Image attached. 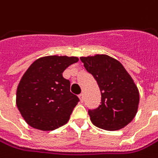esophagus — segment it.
<instances>
[{
	"label": "esophagus",
	"mask_w": 158,
	"mask_h": 158,
	"mask_svg": "<svg viewBox=\"0 0 158 158\" xmlns=\"http://www.w3.org/2000/svg\"><path fill=\"white\" fill-rule=\"evenodd\" d=\"M79 99H80V101H81V102L83 103V93H81V94L79 95Z\"/></svg>",
	"instance_id": "obj_1"
}]
</instances>
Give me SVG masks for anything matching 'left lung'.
Instances as JSON below:
<instances>
[{"label":"left lung","mask_w":158,"mask_h":158,"mask_svg":"<svg viewBox=\"0 0 158 158\" xmlns=\"http://www.w3.org/2000/svg\"><path fill=\"white\" fill-rule=\"evenodd\" d=\"M80 59L93 75L101 93L100 105L88 110L91 123L107 131L123 128L131 122L138 110L139 94L132 78L119 61L107 55Z\"/></svg>","instance_id":"obj_1"}]
</instances>
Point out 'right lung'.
<instances>
[{"label":"right lung","instance_id":"add662e5","mask_svg":"<svg viewBox=\"0 0 158 158\" xmlns=\"http://www.w3.org/2000/svg\"><path fill=\"white\" fill-rule=\"evenodd\" d=\"M78 58L47 56L36 59L22 76L17 90V106L30 126L53 131L67 123L79 98L70 91L63 72Z\"/></svg>","mask_w":158,"mask_h":158}]
</instances>
